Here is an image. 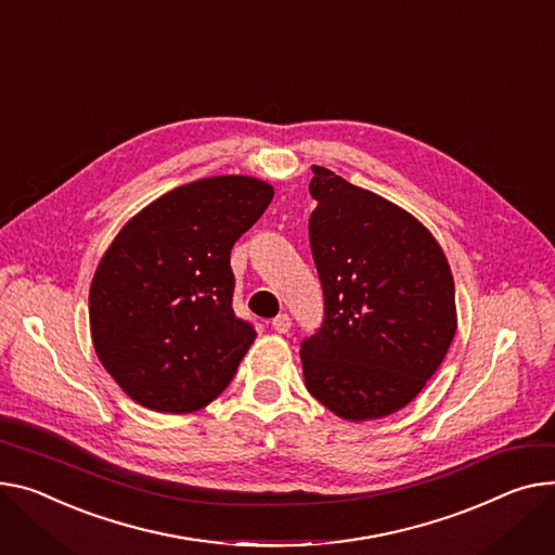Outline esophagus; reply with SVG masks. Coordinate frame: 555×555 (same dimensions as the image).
<instances>
[{
  "label": "esophagus",
  "instance_id": "1",
  "mask_svg": "<svg viewBox=\"0 0 555 555\" xmlns=\"http://www.w3.org/2000/svg\"><path fill=\"white\" fill-rule=\"evenodd\" d=\"M272 327L279 332V335H287L292 327V319L287 314H279L276 319H272Z\"/></svg>",
  "mask_w": 555,
  "mask_h": 555
}]
</instances>
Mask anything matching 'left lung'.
Here are the masks:
<instances>
[{
    "mask_svg": "<svg viewBox=\"0 0 555 555\" xmlns=\"http://www.w3.org/2000/svg\"><path fill=\"white\" fill-rule=\"evenodd\" d=\"M312 171L323 323L301 341L306 388L344 420L386 417L420 395L451 348L453 274L409 211L325 167Z\"/></svg>",
    "mask_w": 555,
    "mask_h": 555,
    "instance_id": "obj_1",
    "label": "left lung"
}]
</instances>
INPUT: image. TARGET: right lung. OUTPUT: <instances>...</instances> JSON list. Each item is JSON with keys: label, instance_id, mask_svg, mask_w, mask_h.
I'll return each instance as SVG.
<instances>
[{"label": "right lung", "instance_id": "right-lung-1", "mask_svg": "<svg viewBox=\"0 0 555 555\" xmlns=\"http://www.w3.org/2000/svg\"><path fill=\"white\" fill-rule=\"evenodd\" d=\"M274 192L247 176L203 178L133 216L89 292L98 359L144 409L192 413L223 392L256 330L234 314V243Z\"/></svg>", "mask_w": 555, "mask_h": 555}]
</instances>
